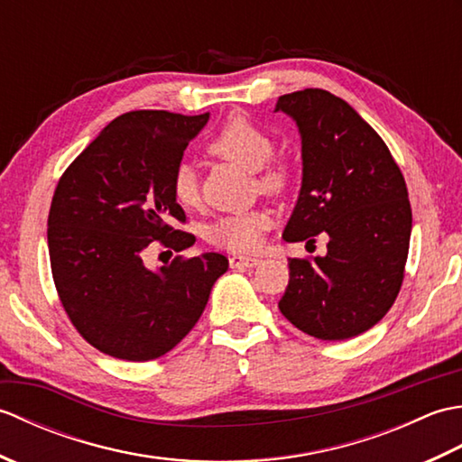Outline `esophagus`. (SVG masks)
I'll return each instance as SVG.
<instances>
[{"label": "esophagus", "mask_w": 462, "mask_h": 462, "mask_svg": "<svg viewBox=\"0 0 462 462\" xmlns=\"http://www.w3.org/2000/svg\"><path fill=\"white\" fill-rule=\"evenodd\" d=\"M232 268H256L260 266V258H252V256H240V254H232L228 258Z\"/></svg>", "instance_id": "34e87169"}]
</instances>
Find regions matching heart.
I'll use <instances>...</instances> for the list:
<instances>
[{"mask_svg":"<svg viewBox=\"0 0 462 462\" xmlns=\"http://www.w3.org/2000/svg\"><path fill=\"white\" fill-rule=\"evenodd\" d=\"M208 152L216 159L240 164L254 171V180L258 189L266 194H283L293 182V166L290 161L272 156L276 144L272 134L254 123L246 115H230L216 134L210 139ZM172 199L184 208L199 204V182L190 162H179L171 179ZM272 216L266 210H248L220 216L214 220L206 238L210 244L232 252H252L260 246L262 234L270 228Z\"/></svg>","mask_w":462,"mask_h":462,"instance_id":"b5f03b06","label":"heart"}]
</instances>
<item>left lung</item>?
Listing matches in <instances>:
<instances>
[{"instance_id":"left-lung-1","label":"left lung","mask_w":462,"mask_h":462,"mask_svg":"<svg viewBox=\"0 0 462 462\" xmlns=\"http://www.w3.org/2000/svg\"><path fill=\"white\" fill-rule=\"evenodd\" d=\"M276 111L298 123L303 159L283 240L329 238L323 258H290L278 308L308 336L356 337L391 310L405 278L413 222L405 179L373 126L329 91L282 95Z\"/></svg>"}]
</instances>
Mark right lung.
<instances>
[{
    "label": "right lung",
    "instance_id": "obj_1",
    "mask_svg": "<svg viewBox=\"0 0 462 462\" xmlns=\"http://www.w3.org/2000/svg\"><path fill=\"white\" fill-rule=\"evenodd\" d=\"M208 121L169 111L116 116L67 166L51 200L47 244L65 313L93 347L125 361L169 353L199 321L228 258L176 256L149 270L144 250L180 252L194 236L172 199L184 149Z\"/></svg>",
    "mask_w": 462,
    "mask_h": 462
}]
</instances>
